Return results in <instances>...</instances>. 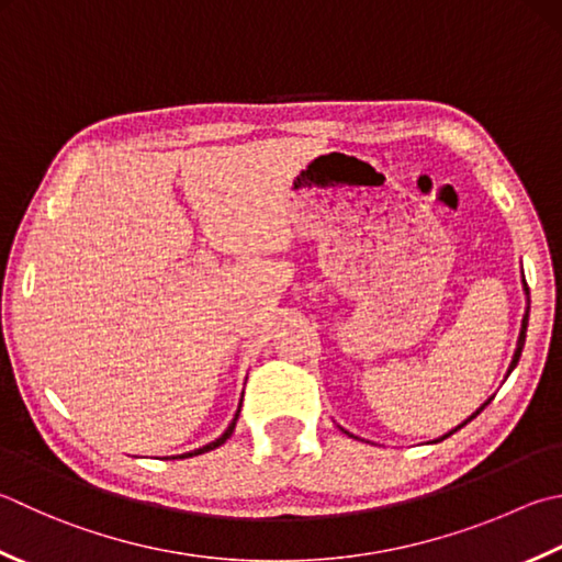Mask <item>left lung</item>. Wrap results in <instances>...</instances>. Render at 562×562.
Masks as SVG:
<instances>
[{
  "mask_svg": "<svg viewBox=\"0 0 562 562\" xmlns=\"http://www.w3.org/2000/svg\"><path fill=\"white\" fill-rule=\"evenodd\" d=\"M524 291H526V313H524V321H521V333H518V342H516V349H514V357H512L509 372H506V374H512V372H514V367L518 364V357H521V349H524V342H526V327H528V311H531V295H528V283H526V279H524ZM492 398H494V396H492ZM492 398H486V401H484V404H482V406H480L477 411H474V413H472V416H470L468 420H464V423H460V426H458V428H454V430H460L462 426H468V423H470L472 418H477V413H480V411H484V406H486V404H490V401H492ZM454 430L446 432V436H442V438H438V440H446V438H450ZM345 432H347V430H345ZM438 440H436V442H438Z\"/></svg>",
  "mask_w": 562,
  "mask_h": 562,
  "instance_id": "left-lung-1",
  "label": "left lung"
}]
</instances>
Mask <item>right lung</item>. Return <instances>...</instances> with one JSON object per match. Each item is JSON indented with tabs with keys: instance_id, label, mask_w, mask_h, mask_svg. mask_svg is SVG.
I'll use <instances>...</instances> for the list:
<instances>
[{
	"instance_id": "obj_1",
	"label": "right lung",
	"mask_w": 562,
	"mask_h": 562,
	"mask_svg": "<svg viewBox=\"0 0 562 562\" xmlns=\"http://www.w3.org/2000/svg\"><path fill=\"white\" fill-rule=\"evenodd\" d=\"M239 408H241V404H239ZM237 418H239V411L235 413V418H232V423L227 426V430L222 432V436L217 438V440H213L210 442V446H203V448H198V450H193V452H183V454H178V458H193V454H203V452H207V450H215V448H220L222 442H225L232 432H235V426H237Z\"/></svg>"
}]
</instances>
